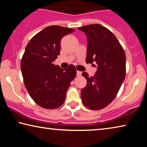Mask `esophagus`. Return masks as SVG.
I'll return each instance as SVG.
<instances>
[{"label":"esophagus","instance_id":"esophagus-1","mask_svg":"<svg viewBox=\"0 0 147 147\" xmlns=\"http://www.w3.org/2000/svg\"><path fill=\"white\" fill-rule=\"evenodd\" d=\"M81 74H82V72L79 71H76V75H77V76H81Z\"/></svg>","mask_w":147,"mask_h":147}]
</instances>
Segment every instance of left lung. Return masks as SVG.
I'll use <instances>...</instances> for the list:
<instances>
[{
	"label": "left lung",
	"mask_w": 147,
	"mask_h": 147,
	"mask_svg": "<svg viewBox=\"0 0 147 147\" xmlns=\"http://www.w3.org/2000/svg\"><path fill=\"white\" fill-rule=\"evenodd\" d=\"M78 29L88 39L86 63L97 64L94 76L89 77L86 72L82 74L87 80L86 86L81 90L82 101L88 108L98 110L114 100L125 78V53L116 37L106 27L94 24Z\"/></svg>",
	"instance_id": "obj_1"
}]
</instances>
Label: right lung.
I'll return each instance as SVG.
<instances>
[{
  "instance_id": "obj_1",
  "label": "right lung",
  "mask_w": 147,
  "mask_h": 147,
  "mask_svg": "<svg viewBox=\"0 0 147 147\" xmlns=\"http://www.w3.org/2000/svg\"><path fill=\"white\" fill-rule=\"evenodd\" d=\"M73 32L62 26H48L35 35L26 47L21 61L24 86L31 98L42 108L55 109L61 106L76 75L73 65L63 69L53 63L59 55L62 38Z\"/></svg>"
}]
</instances>
